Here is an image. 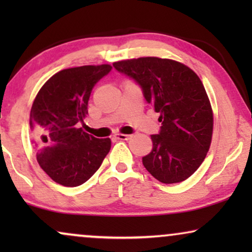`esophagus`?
<instances>
[{
  "mask_svg": "<svg viewBox=\"0 0 252 252\" xmlns=\"http://www.w3.org/2000/svg\"><path fill=\"white\" fill-rule=\"evenodd\" d=\"M115 139L117 140H129L132 135H127V134H122V133H116L115 135Z\"/></svg>",
  "mask_w": 252,
  "mask_h": 252,
  "instance_id": "obj_1",
  "label": "esophagus"
}]
</instances>
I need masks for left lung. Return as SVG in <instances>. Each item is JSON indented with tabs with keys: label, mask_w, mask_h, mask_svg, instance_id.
Listing matches in <instances>:
<instances>
[{
	"label": "left lung",
	"mask_w": 252,
	"mask_h": 252,
	"mask_svg": "<svg viewBox=\"0 0 252 252\" xmlns=\"http://www.w3.org/2000/svg\"><path fill=\"white\" fill-rule=\"evenodd\" d=\"M141 86L159 113L160 132L151 135L153 150L142 158L147 171L163 184L185 181L201 166L210 149L213 112L198 75L180 62L140 57L113 63Z\"/></svg>",
	"instance_id": "left-lung-1"
}]
</instances>
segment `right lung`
<instances>
[{"instance_id":"add662e5","label":"right lung","mask_w":252,"mask_h":252,"mask_svg":"<svg viewBox=\"0 0 252 252\" xmlns=\"http://www.w3.org/2000/svg\"><path fill=\"white\" fill-rule=\"evenodd\" d=\"M111 68L109 64L84 65L57 72L32 104L30 127L37 163L65 187L85 184L111 148L109 137L96 139L79 127L88 115L93 88Z\"/></svg>"}]
</instances>
